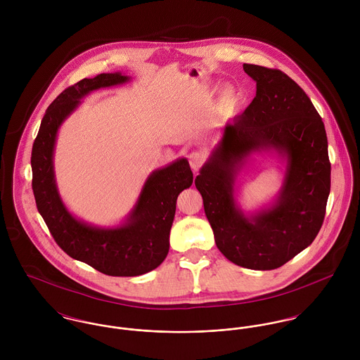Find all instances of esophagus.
Instances as JSON below:
<instances>
[{"instance_id": "obj_1", "label": "esophagus", "mask_w": 360, "mask_h": 360, "mask_svg": "<svg viewBox=\"0 0 360 360\" xmlns=\"http://www.w3.org/2000/svg\"><path fill=\"white\" fill-rule=\"evenodd\" d=\"M204 160H205L204 155L201 154V153H198V151H194V153H191L190 156H188L190 166H191V169H193L194 172H198V170H200V167L202 166Z\"/></svg>"}]
</instances>
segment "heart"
<instances>
[{
	"label": "heart",
	"mask_w": 360,
	"mask_h": 360,
	"mask_svg": "<svg viewBox=\"0 0 360 360\" xmlns=\"http://www.w3.org/2000/svg\"><path fill=\"white\" fill-rule=\"evenodd\" d=\"M243 94L236 86H224L219 94V106L224 112H234L241 103Z\"/></svg>",
	"instance_id": "obj_1"
}]
</instances>
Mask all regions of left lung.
<instances>
[{
	"instance_id": "left-lung-1",
	"label": "left lung",
	"mask_w": 360,
	"mask_h": 360,
	"mask_svg": "<svg viewBox=\"0 0 360 360\" xmlns=\"http://www.w3.org/2000/svg\"><path fill=\"white\" fill-rule=\"evenodd\" d=\"M257 96L243 115L226 122L200 169L195 187L219 251L230 262L273 270L316 238L326 214L331 165L321 117L285 73L244 63ZM276 154L283 181L266 206L247 212L238 201V177L252 154Z\"/></svg>"
}]
</instances>
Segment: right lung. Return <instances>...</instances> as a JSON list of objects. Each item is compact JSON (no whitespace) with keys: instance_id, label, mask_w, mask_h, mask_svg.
Wrapping results in <instances>:
<instances>
[{"instance_id":"add662e5","label":"right lung","mask_w":360,"mask_h":360,"mask_svg":"<svg viewBox=\"0 0 360 360\" xmlns=\"http://www.w3.org/2000/svg\"><path fill=\"white\" fill-rule=\"evenodd\" d=\"M131 79L122 72L83 79L60 93L49 106L32 150L33 193L37 209L56 244L73 259L115 277H134L156 269L169 252V236L179 194L193 184L187 158L153 170L126 217L115 226H97L76 217L60 198L53 151L63 122L82 100L100 89Z\"/></svg>"}]
</instances>
